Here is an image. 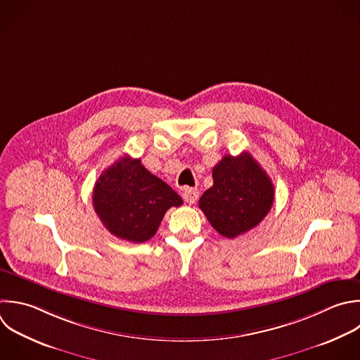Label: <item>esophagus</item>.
<instances>
[{
  "instance_id": "1",
  "label": "esophagus",
  "mask_w": 360,
  "mask_h": 360,
  "mask_svg": "<svg viewBox=\"0 0 360 360\" xmlns=\"http://www.w3.org/2000/svg\"><path fill=\"white\" fill-rule=\"evenodd\" d=\"M198 198V191L195 188H184L183 190V200L187 204H194Z\"/></svg>"
}]
</instances>
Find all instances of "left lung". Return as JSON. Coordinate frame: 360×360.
Instances as JSON below:
<instances>
[{
	"label": "left lung",
	"instance_id": "left-lung-1",
	"mask_svg": "<svg viewBox=\"0 0 360 360\" xmlns=\"http://www.w3.org/2000/svg\"><path fill=\"white\" fill-rule=\"evenodd\" d=\"M214 184L198 204L214 229L233 239L260 224L274 200V187L259 163L243 152L226 155L212 169Z\"/></svg>",
	"mask_w": 360,
	"mask_h": 360
}]
</instances>
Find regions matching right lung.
Here are the masks:
<instances>
[{"label":"right lung","instance_id":"add662e5","mask_svg":"<svg viewBox=\"0 0 360 360\" xmlns=\"http://www.w3.org/2000/svg\"><path fill=\"white\" fill-rule=\"evenodd\" d=\"M93 204L112 235L141 243L156 233L166 211L180 207L183 200L169 184L148 172L141 159L125 155L98 177Z\"/></svg>","mask_w":360,"mask_h":360}]
</instances>
